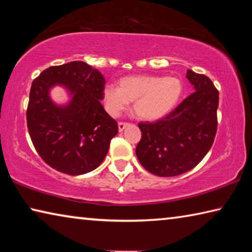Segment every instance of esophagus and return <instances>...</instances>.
<instances>
[{
  "instance_id": "esophagus-1",
  "label": "esophagus",
  "mask_w": 252,
  "mask_h": 252,
  "mask_svg": "<svg viewBox=\"0 0 252 252\" xmlns=\"http://www.w3.org/2000/svg\"><path fill=\"white\" fill-rule=\"evenodd\" d=\"M129 126V123H126V122H119L118 123V126H119V131L122 132L123 130L126 129V127Z\"/></svg>"
}]
</instances>
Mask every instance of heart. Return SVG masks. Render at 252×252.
Returning a JSON list of instances; mask_svg holds the SVG:
<instances>
[{
  "instance_id": "1",
  "label": "heart",
  "mask_w": 252,
  "mask_h": 252,
  "mask_svg": "<svg viewBox=\"0 0 252 252\" xmlns=\"http://www.w3.org/2000/svg\"><path fill=\"white\" fill-rule=\"evenodd\" d=\"M182 94L183 82L177 76L136 74L120 79L118 87L105 85L103 101L112 116H118L133 102L132 110L136 117L157 121L177 108Z\"/></svg>"
}]
</instances>
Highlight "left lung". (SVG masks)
<instances>
[{
    "mask_svg": "<svg viewBox=\"0 0 252 252\" xmlns=\"http://www.w3.org/2000/svg\"><path fill=\"white\" fill-rule=\"evenodd\" d=\"M194 92L169 116L139 123L141 140L135 149L142 167L159 177H176L193 169L215 140L219 92L203 74L187 71Z\"/></svg>",
    "mask_w": 252,
    "mask_h": 252,
    "instance_id": "obj_1",
    "label": "left lung"
}]
</instances>
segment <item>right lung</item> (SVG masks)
<instances>
[{
  "mask_svg": "<svg viewBox=\"0 0 252 252\" xmlns=\"http://www.w3.org/2000/svg\"><path fill=\"white\" fill-rule=\"evenodd\" d=\"M105 80L82 61L50 66L33 81L27 121L33 146L50 167L80 176L96 169L118 133V123L100 100ZM61 86L69 100L58 105L50 90Z\"/></svg>",
  "mask_w": 252,
  "mask_h": 252,
  "instance_id": "right-lung-1",
  "label": "right lung"
}]
</instances>
